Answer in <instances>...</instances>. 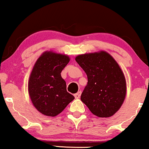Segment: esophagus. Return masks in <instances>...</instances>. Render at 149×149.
Wrapping results in <instances>:
<instances>
[{"instance_id":"obj_1","label":"esophagus","mask_w":149,"mask_h":149,"mask_svg":"<svg viewBox=\"0 0 149 149\" xmlns=\"http://www.w3.org/2000/svg\"><path fill=\"white\" fill-rule=\"evenodd\" d=\"M80 95H81V92L79 91V92H77L76 94H75L74 97H75V98H76V99H79L80 97Z\"/></svg>"}]
</instances>
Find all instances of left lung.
Segmentation results:
<instances>
[{
    "instance_id": "obj_1",
    "label": "left lung",
    "mask_w": 149,
    "mask_h": 149,
    "mask_svg": "<svg viewBox=\"0 0 149 149\" xmlns=\"http://www.w3.org/2000/svg\"><path fill=\"white\" fill-rule=\"evenodd\" d=\"M76 61L88 76L80 100L94 115L109 118L119 110L126 96L124 73L106 51L79 54Z\"/></svg>"
}]
</instances>
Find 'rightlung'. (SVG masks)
I'll list each match as a JSON object with an SVG mask.
<instances>
[{"label": "right lung", "mask_w": 149, "mask_h": 149, "mask_svg": "<svg viewBox=\"0 0 149 149\" xmlns=\"http://www.w3.org/2000/svg\"><path fill=\"white\" fill-rule=\"evenodd\" d=\"M69 61L66 54L45 51L34 64L29 79V95L34 107L43 115L54 117L74 100L61 76Z\"/></svg>", "instance_id": "right-lung-1"}]
</instances>
